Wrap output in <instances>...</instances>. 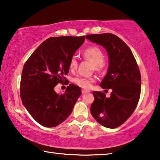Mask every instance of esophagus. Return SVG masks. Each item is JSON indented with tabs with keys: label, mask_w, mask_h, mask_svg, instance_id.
<instances>
[{
	"label": "esophagus",
	"mask_w": 160,
	"mask_h": 160,
	"mask_svg": "<svg viewBox=\"0 0 160 160\" xmlns=\"http://www.w3.org/2000/svg\"><path fill=\"white\" fill-rule=\"evenodd\" d=\"M90 92V90H85V89H84V90H82V92L83 93V94H85V93H88V92Z\"/></svg>",
	"instance_id": "1"
}]
</instances>
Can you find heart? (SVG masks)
I'll return each instance as SVG.
<instances>
[{
    "label": "heart",
    "instance_id": "obj_1",
    "mask_svg": "<svg viewBox=\"0 0 160 160\" xmlns=\"http://www.w3.org/2000/svg\"><path fill=\"white\" fill-rule=\"evenodd\" d=\"M82 57L85 60L92 62L94 65V68L98 72L104 68L106 63L104 61V53L101 48L97 47H89L86 48L82 52ZM78 66V60L75 56H72L69 61V68L71 71H75ZM72 82L75 85L82 88L88 89L94 82V78L82 77L80 75L75 77Z\"/></svg>",
    "mask_w": 160,
    "mask_h": 160
}]
</instances>
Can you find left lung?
I'll list each match as a JSON object with an SVG mask.
<instances>
[{
    "label": "left lung",
    "instance_id": "1",
    "mask_svg": "<svg viewBox=\"0 0 160 160\" xmlns=\"http://www.w3.org/2000/svg\"><path fill=\"white\" fill-rule=\"evenodd\" d=\"M85 37L107 51L109 66L100 86L112 90L109 97L103 92H93L91 113L102 126L117 128L132 115L138 104L141 90L138 66L130 48L115 34H94Z\"/></svg>",
    "mask_w": 160,
    "mask_h": 160
}]
</instances>
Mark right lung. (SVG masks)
<instances>
[{"mask_svg":"<svg viewBox=\"0 0 160 160\" xmlns=\"http://www.w3.org/2000/svg\"><path fill=\"white\" fill-rule=\"evenodd\" d=\"M85 39V36L48 38L24 65L20 97L29 114L40 125L48 128L58 126L73 109L81 94L80 87L70 84L61 94L56 93L54 88L66 80L70 59Z\"/></svg>","mask_w":160,"mask_h":160,"instance_id":"add662e5","label":"right lung"}]
</instances>
